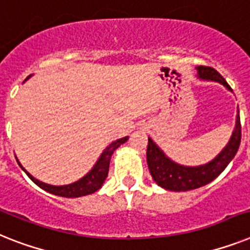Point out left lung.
<instances>
[{"instance_id":"1","label":"left lung","mask_w":250,"mask_h":250,"mask_svg":"<svg viewBox=\"0 0 250 250\" xmlns=\"http://www.w3.org/2000/svg\"><path fill=\"white\" fill-rule=\"evenodd\" d=\"M198 78L203 80H213L218 82L222 85H225L229 90H231L230 85L226 83V80L222 78L220 73H217L213 67L208 66H198ZM241 140V125L240 116L236 115V125L232 131L231 139L228 143V146L222 149V152L217 157L202 166H183V165L175 164L171 161L166 154L158 148V146L153 140L148 138L147 147V164L149 172L153 177V180L157 183L160 187H162L166 190L172 191H187L193 190L197 188H201L203 185H207L208 183L213 181L222 171L228 167V165L231 162L232 158L238 152L239 146Z\"/></svg>"}]
</instances>
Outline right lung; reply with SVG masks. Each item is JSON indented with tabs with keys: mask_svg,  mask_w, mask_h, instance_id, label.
Instances as JSON below:
<instances>
[{
	"mask_svg": "<svg viewBox=\"0 0 250 250\" xmlns=\"http://www.w3.org/2000/svg\"><path fill=\"white\" fill-rule=\"evenodd\" d=\"M30 75L26 78L29 79ZM129 139L127 137L121 138V139H117L115 142L108 146L106 149L103 150L102 154H101V157L98 158V161L96 162V165L93 166L92 170L88 172L84 177H82L80 180L75 181L73 184L69 185H61V187H56V185H49L46 184V183H42V181L37 180L36 177H33L32 175L29 174L28 171L24 168V167L20 165L18 160L19 166L21 167L24 172L30 177V180L33 183H36L39 188H42L43 190L48 191L51 194L59 195V197H65V198H78V197H83V195H88L92 194L94 191H97L100 189L101 187L103 185L104 180H106L107 175H108V167H110V160L111 156L113 154L115 149L120 147L121 144H124L126 140Z\"/></svg>",
	"mask_w": 250,
	"mask_h": 250,
	"instance_id": "1",
	"label": "right lung"
}]
</instances>
